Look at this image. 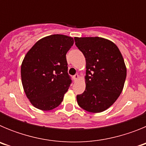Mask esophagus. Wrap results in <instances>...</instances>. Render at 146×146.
I'll list each match as a JSON object with an SVG mask.
<instances>
[{"mask_svg":"<svg viewBox=\"0 0 146 146\" xmlns=\"http://www.w3.org/2000/svg\"><path fill=\"white\" fill-rule=\"evenodd\" d=\"M73 79H74V81H77V80L79 79V74H75V75L73 77Z\"/></svg>","mask_w":146,"mask_h":146,"instance_id":"obj_1","label":"esophagus"}]
</instances>
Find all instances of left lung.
Segmentation results:
<instances>
[{
	"instance_id": "obj_1",
	"label": "left lung",
	"mask_w": 146,
	"mask_h": 146,
	"mask_svg": "<svg viewBox=\"0 0 146 146\" xmlns=\"http://www.w3.org/2000/svg\"><path fill=\"white\" fill-rule=\"evenodd\" d=\"M75 44L86 61V90L77 95L79 106L90 113L106 110L119 97L126 67L119 49L102 37H75Z\"/></svg>"
}]
</instances>
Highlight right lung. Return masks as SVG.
Listing matches in <instances>:
<instances>
[{
    "label": "right lung",
    "instance_id": "right-lung-1",
    "mask_svg": "<svg viewBox=\"0 0 146 146\" xmlns=\"http://www.w3.org/2000/svg\"><path fill=\"white\" fill-rule=\"evenodd\" d=\"M74 39L65 35L44 37L28 50L21 65V79L25 95L32 105L51 110L60 105L72 80L66 55Z\"/></svg>",
    "mask_w": 146,
    "mask_h": 146
}]
</instances>
